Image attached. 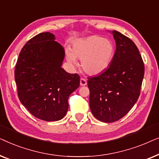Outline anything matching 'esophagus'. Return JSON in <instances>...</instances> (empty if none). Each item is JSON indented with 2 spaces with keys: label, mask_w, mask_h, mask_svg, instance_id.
I'll use <instances>...</instances> for the list:
<instances>
[{
  "label": "esophagus",
  "mask_w": 159,
  "mask_h": 159,
  "mask_svg": "<svg viewBox=\"0 0 159 159\" xmlns=\"http://www.w3.org/2000/svg\"><path fill=\"white\" fill-rule=\"evenodd\" d=\"M87 84V80L84 78H81L80 79V85L81 86H85Z\"/></svg>",
  "instance_id": "obj_1"
}]
</instances>
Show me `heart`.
Segmentation results:
<instances>
[{
	"label": "heart",
	"mask_w": 159,
	"mask_h": 159,
	"mask_svg": "<svg viewBox=\"0 0 159 159\" xmlns=\"http://www.w3.org/2000/svg\"><path fill=\"white\" fill-rule=\"evenodd\" d=\"M115 46L109 39L98 35H90L76 39L71 48L66 50V59L71 64L81 59V67L84 72L95 76L105 71L114 58Z\"/></svg>",
	"instance_id": "b5f03b06"
}]
</instances>
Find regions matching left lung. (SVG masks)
Wrapping results in <instances>:
<instances>
[{
    "mask_svg": "<svg viewBox=\"0 0 159 159\" xmlns=\"http://www.w3.org/2000/svg\"><path fill=\"white\" fill-rule=\"evenodd\" d=\"M112 34L116 48L109 67L88 81L91 112L103 122L118 121L131 110L140 96L145 72L133 41L116 30Z\"/></svg>",
    "mask_w": 159,
    "mask_h": 159,
    "instance_id": "left-lung-1",
    "label": "left lung"
}]
</instances>
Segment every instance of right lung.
Here are the masks:
<instances>
[{"label": "right lung", "instance_id": "right-lung-1", "mask_svg": "<svg viewBox=\"0 0 159 159\" xmlns=\"http://www.w3.org/2000/svg\"><path fill=\"white\" fill-rule=\"evenodd\" d=\"M54 40V34L43 32L27 41L14 71L21 103L34 116L47 121L64 118L69 95L80 82L77 74H69L61 67L64 49Z\"/></svg>", "mask_w": 159, "mask_h": 159}]
</instances>
